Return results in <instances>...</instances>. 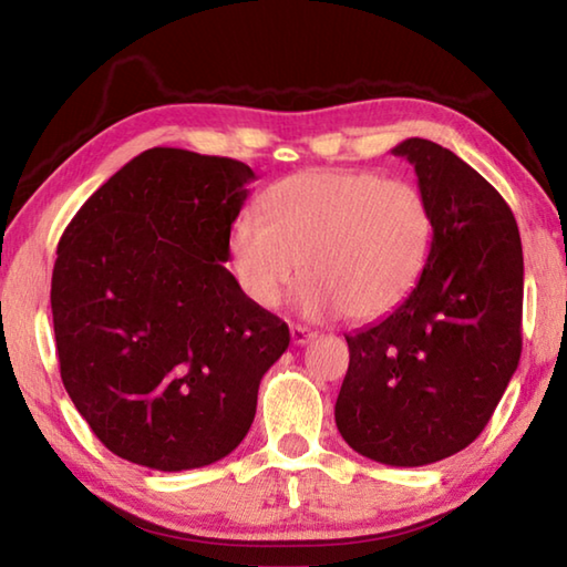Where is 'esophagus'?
<instances>
[{
  "instance_id": "esophagus-1",
  "label": "esophagus",
  "mask_w": 567,
  "mask_h": 567,
  "mask_svg": "<svg viewBox=\"0 0 567 567\" xmlns=\"http://www.w3.org/2000/svg\"><path fill=\"white\" fill-rule=\"evenodd\" d=\"M290 338H292L295 344H307V342L315 338V332L310 328H305V324H292Z\"/></svg>"
}]
</instances>
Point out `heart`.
Returning <instances> with one entry per match:
<instances>
[{
	"label": "heart",
	"instance_id": "1",
	"mask_svg": "<svg viewBox=\"0 0 567 567\" xmlns=\"http://www.w3.org/2000/svg\"><path fill=\"white\" fill-rule=\"evenodd\" d=\"M265 217L229 225L227 252L247 297L280 305L300 270L310 315L380 320L408 300L433 249V209L405 179L370 169H315L265 195Z\"/></svg>",
	"mask_w": 567,
	"mask_h": 567
}]
</instances>
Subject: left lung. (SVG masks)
Listing matches in <instances>:
<instances>
[{"instance_id": "obj_1", "label": "left lung", "mask_w": 567, "mask_h": 567, "mask_svg": "<svg viewBox=\"0 0 567 567\" xmlns=\"http://www.w3.org/2000/svg\"><path fill=\"white\" fill-rule=\"evenodd\" d=\"M433 209V249L410 297L344 334L350 368L334 422L354 453L392 467L437 463L483 433L520 362L523 245L491 182L455 152L392 150Z\"/></svg>"}]
</instances>
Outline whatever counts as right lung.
I'll return each mask as SVG.
<instances>
[{
  "instance_id": "add662e5",
  "label": "right lung",
  "mask_w": 567,
  "mask_h": 567,
  "mask_svg": "<svg viewBox=\"0 0 567 567\" xmlns=\"http://www.w3.org/2000/svg\"><path fill=\"white\" fill-rule=\"evenodd\" d=\"M245 162L152 147L80 207L56 245L62 382L92 433L134 465L179 473L243 443L290 330L227 270Z\"/></svg>"
}]
</instances>
